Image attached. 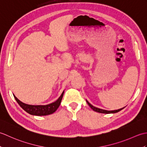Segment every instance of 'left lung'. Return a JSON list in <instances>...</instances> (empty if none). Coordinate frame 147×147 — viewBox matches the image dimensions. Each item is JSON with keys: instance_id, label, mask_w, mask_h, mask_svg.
Returning <instances> with one entry per match:
<instances>
[{"instance_id": "8db88e82", "label": "left lung", "mask_w": 147, "mask_h": 147, "mask_svg": "<svg viewBox=\"0 0 147 147\" xmlns=\"http://www.w3.org/2000/svg\"><path fill=\"white\" fill-rule=\"evenodd\" d=\"M86 102L87 104H88V105L90 106V107L92 108V109H93V111H95V112H99V113H103V114H111V113H116V112H119L120 111H121L122 109H123V108L122 109H118V110H114V111H106V110H103V109H99V108H97V107H94V106H93L92 104H90V103L86 100Z\"/></svg>"}]
</instances>
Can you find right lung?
Instances as JSON below:
<instances>
[{
	"label": "right lung",
	"mask_w": 147,
	"mask_h": 147,
	"mask_svg": "<svg viewBox=\"0 0 147 147\" xmlns=\"http://www.w3.org/2000/svg\"><path fill=\"white\" fill-rule=\"evenodd\" d=\"M64 91L62 93L61 95L60 96L57 100L55 102L51 103V104L45 105H32L26 104L24 103L21 102L20 100L18 99L16 96L14 95L16 100L17 101L18 104L21 106V107L25 111L31 115H47L53 114L56 110L59 108V105L61 104L62 96H63Z\"/></svg>",
	"instance_id": "right-lung-1"
}]
</instances>
